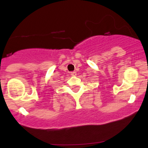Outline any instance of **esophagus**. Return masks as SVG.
<instances>
[{"instance_id": "34e87169", "label": "esophagus", "mask_w": 148, "mask_h": 148, "mask_svg": "<svg viewBox=\"0 0 148 148\" xmlns=\"http://www.w3.org/2000/svg\"><path fill=\"white\" fill-rule=\"evenodd\" d=\"M70 74H71V76H76V75H77V72H76V71H71Z\"/></svg>"}]
</instances>
